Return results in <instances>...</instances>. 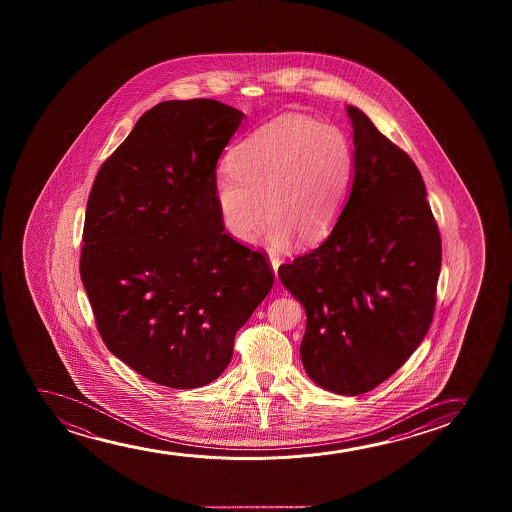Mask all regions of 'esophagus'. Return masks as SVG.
<instances>
[{"label": "esophagus", "instance_id": "obj_1", "mask_svg": "<svg viewBox=\"0 0 512 512\" xmlns=\"http://www.w3.org/2000/svg\"><path fill=\"white\" fill-rule=\"evenodd\" d=\"M271 266H273L274 276H276V281H278V267H280V259L271 255Z\"/></svg>", "mask_w": 512, "mask_h": 512}]
</instances>
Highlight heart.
I'll return each instance as SVG.
<instances>
[{"mask_svg": "<svg viewBox=\"0 0 512 512\" xmlns=\"http://www.w3.org/2000/svg\"><path fill=\"white\" fill-rule=\"evenodd\" d=\"M227 169L215 203L232 238L252 243L266 208L269 245L285 248L295 238L309 246L327 238L343 213L355 152L339 127L287 113L232 148Z\"/></svg>", "mask_w": 512, "mask_h": 512, "instance_id": "b5f03b06", "label": "heart"}]
</instances>
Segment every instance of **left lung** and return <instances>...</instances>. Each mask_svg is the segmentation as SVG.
<instances>
[{
	"label": "left lung",
	"mask_w": 512,
	"mask_h": 512,
	"mask_svg": "<svg viewBox=\"0 0 512 512\" xmlns=\"http://www.w3.org/2000/svg\"><path fill=\"white\" fill-rule=\"evenodd\" d=\"M355 178L329 238L278 269L306 309L301 358L329 392L360 395L400 369L427 336L442 245L413 159L348 106Z\"/></svg>",
	"instance_id": "obj_1"
}]
</instances>
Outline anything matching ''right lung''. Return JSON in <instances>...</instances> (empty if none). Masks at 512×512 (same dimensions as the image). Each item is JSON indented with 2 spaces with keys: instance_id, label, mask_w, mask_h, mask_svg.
Masks as SVG:
<instances>
[{
  "instance_id": "obj_1",
  "label": "right lung",
  "mask_w": 512,
  "mask_h": 512,
  "mask_svg": "<svg viewBox=\"0 0 512 512\" xmlns=\"http://www.w3.org/2000/svg\"><path fill=\"white\" fill-rule=\"evenodd\" d=\"M245 113L162 101L99 168L80 278L106 348L143 378L187 390L229 365L234 337L273 287L267 253L224 231L217 162Z\"/></svg>"
}]
</instances>
